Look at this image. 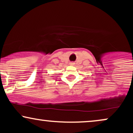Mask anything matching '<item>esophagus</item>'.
I'll use <instances>...</instances> for the list:
<instances>
[{"label":"esophagus","instance_id":"esophagus-1","mask_svg":"<svg viewBox=\"0 0 133 133\" xmlns=\"http://www.w3.org/2000/svg\"><path fill=\"white\" fill-rule=\"evenodd\" d=\"M74 62H71V63H70V65H74Z\"/></svg>","mask_w":133,"mask_h":133}]
</instances>
